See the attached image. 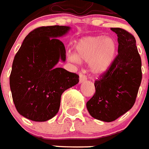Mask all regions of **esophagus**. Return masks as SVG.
Segmentation results:
<instances>
[{
  "instance_id": "obj_1",
  "label": "esophagus",
  "mask_w": 149,
  "mask_h": 149,
  "mask_svg": "<svg viewBox=\"0 0 149 149\" xmlns=\"http://www.w3.org/2000/svg\"><path fill=\"white\" fill-rule=\"evenodd\" d=\"M87 80V77H86L83 74H81V73H80V78H79V83L81 84L83 83V82H84L85 80Z\"/></svg>"
}]
</instances>
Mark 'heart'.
<instances>
[{"instance_id": "1", "label": "heart", "mask_w": 149, "mask_h": 149, "mask_svg": "<svg viewBox=\"0 0 149 149\" xmlns=\"http://www.w3.org/2000/svg\"><path fill=\"white\" fill-rule=\"evenodd\" d=\"M118 45L112 37L88 36L79 39L75 45L76 54H72V62H89V70L95 77L105 74L111 69L116 57Z\"/></svg>"}]
</instances>
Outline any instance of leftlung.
Here are the masks:
<instances>
[{"label": "left lung", "instance_id": "obj_1", "mask_svg": "<svg viewBox=\"0 0 149 149\" xmlns=\"http://www.w3.org/2000/svg\"><path fill=\"white\" fill-rule=\"evenodd\" d=\"M111 30L118 36V54L108 72L95 82V94L86 104L92 118L107 122L132 108L142 79L141 59L135 38L122 28Z\"/></svg>", "mask_w": 149, "mask_h": 149}]
</instances>
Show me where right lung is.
I'll use <instances>...</instances> for the list:
<instances>
[{
  "mask_svg": "<svg viewBox=\"0 0 149 149\" xmlns=\"http://www.w3.org/2000/svg\"><path fill=\"white\" fill-rule=\"evenodd\" d=\"M69 26L36 28L24 38L14 58L10 89L19 114L34 122L51 119L59 111L64 91L77 84L79 76L58 68L65 61V48L59 38Z\"/></svg>",
  "mask_w": 149,
  "mask_h": 149,
  "instance_id": "right-lung-1",
  "label": "right lung"
}]
</instances>
